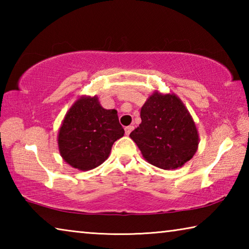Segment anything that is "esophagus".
<instances>
[{
    "label": "esophagus",
    "instance_id": "34e87169",
    "mask_svg": "<svg viewBox=\"0 0 249 249\" xmlns=\"http://www.w3.org/2000/svg\"><path fill=\"white\" fill-rule=\"evenodd\" d=\"M133 129H134V126H132V125L126 126V127H125V134H126V135H129L130 133H132Z\"/></svg>",
    "mask_w": 249,
    "mask_h": 249
}]
</instances>
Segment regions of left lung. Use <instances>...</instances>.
I'll use <instances>...</instances> for the list:
<instances>
[{"label": "left lung", "instance_id": "1", "mask_svg": "<svg viewBox=\"0 0 249 249\" xmlns=\"http://www.w3.org/2000/svg\"><path fill=\"white\" fill-rule=\"evenodd\" d=\"M142 123L130 133L144 158L161 169L183 166L196 154L199 136L188 109L175 94L154 93L141 111Z\"/></svg>", "mask_w": 249, "mask_h": 249}]
</instances>
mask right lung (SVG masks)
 Here are the masks:
<instances>
[{
	"label": "right lung",
	"instance_id": "obj_1",
	"mask_svg": "<svg viewBox=\"0 0 249 249\" xmlns=\"http://www.w3.org/2000/svg\"><path fill=\"white\" fill-rule=\"evenodd\" d=\"M123 135L116 109L103 108L96 96L81 98L62 122L59 150L71 167L90 170L107 160L114 142Z\"/></svg>",
	"mask_w": 249,
	"mask_h": 249
}]
</instances>
